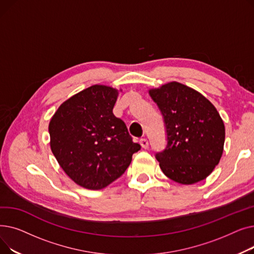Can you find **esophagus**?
<instances>
[{"mask_svg":"<svg viewBox=\"0 0 254 254\" xmlns=\"http://www.w3.org/2000/svg\"><path fill=\"white\" fill-rule=\"evenodd\" d=\"M140 145L142 146V148H148V140L145 139V138H142L140 139Z\"/></svg>","mask_w":254,"mask_h":254,"instance_id":"1","label":"esophagus"}]
</instances>
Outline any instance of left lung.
<instances>
[{
  "label": "left lung",
  "mask_w": 254,
  "mask_h": 254,
  "mask_svg": "<svg viewBox=\"0 0 254 254\" xmlns=\"http://www.w3.org/2000/svg\"><path fill=\"white\" fill-rule=\"evenodd\" d=\"M161 110L167 147L155 157L164 174L190 185L206 179L223 152L225 128L218 111L202 93L172 81L149 89Z\"/></svg>",
  "instance_id": "left-lung-1"
}]
</instances>
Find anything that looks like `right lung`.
<instances>
[{
  "label": "right lung",
  "mask_w": 254,
  "mask_h": 254,
  "mask_svg": "<svg viewBox=\"0 0 254 254\" xmlns=\"http://www.w3.org/2000/svg\"><path fill=\"white\" fill-rule=\"evenodd\" d=\"M117 97L113 87L92 85L64 101L50 119L51 151L65 174L84 189L108 186L141 148L113 114Z\"/></svg>",
  "instance_id": "add662e5"
}]
</instances>
